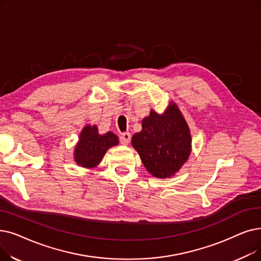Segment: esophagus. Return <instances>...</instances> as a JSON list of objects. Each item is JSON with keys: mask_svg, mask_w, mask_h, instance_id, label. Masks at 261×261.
Listing matches in <instances>:
<instances>
[{"mask_svg": "<svg viewBox=\"0 0 261 261\" xmlns=\"http://www.w3.org/2000/svg\"><path fill=\"white\" fill-rule=\"evenodd\" d=\"M131 140V134L129 132H124L120 135V143L122 145H128Z\"/></svg>", "mask_w": 261, "mask_h": 261, "instance_id": "esophagus-1", "label": "esophagus"}]
</instances>
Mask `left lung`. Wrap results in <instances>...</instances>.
Returning <instances> with one entry per match:
<instances>
[{"mask_svg": "<svg viewBox=\"0 0 261 261\" xmlns=\"http://www.w3.org/2000/svg\"><path fill=\"white\" fill-rule=\"evenodd\" d=\"M144 166L156 178L173 176L188 160L191 134L188 124L175 103L165 114L151 111L142 121V131L132 137Z\"/></svg>", "mask_w": 261, "mask_h": 261, "instance_id": "8db88e82", "label": "left lung"}]
</instances>
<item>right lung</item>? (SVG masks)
<instances>
[{
	"instance_id": "right-lung-1",
	"label": "right lung",
	"mask_w": 261,
	"mask_h": 261,
	"mask_svg": "<svg viewBox=\"0 0 261 261\" xmlns=\"http://www.w3.org/2000/svg\"><path fill=\"white\" fill-rule=\"evenodd\" d=\"M117 144L118 138L114 133L108 132L100 135L96 126H86L75 147L74 160L83 167H94L101 161L110 147Z\"/></svg>"
}]
</instances>
